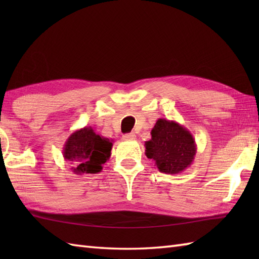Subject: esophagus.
Masks as SVG:
<instances>
[{"mask_svg":"<svg viewBox=\"0 0 259 259\" xmlns=\"http://www.w3.org/2000/svg\"><path fill=\"white\" fill-rule=\"evenodd\" d=\"M122 139H123V140H134V139H136V135H135L134 133L123 135V136H122Z\"/></svg>","mask_w":259,"mask_h":259,"instance_id":"esophagus-1","label":"esophagus"}]
</instances>
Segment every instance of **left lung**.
Returning <instances> with one entry per match:
<instances>
[{
    "label": "left lung",
    "mask_w": 259,
    "mask_h": 259,
    "mask_svg": "<svg viewBox=\"0 0 259 259\" xmlns=\"http://www.w3.org/2000/svg\"><path fill=\"white\" fill-rule=\"evenodd\" d=\"M145 142L146 156L152 159L159 171L169 175L183 172L192 163L197 145L190 131L174 120L158 119Z\"/></svg>",
    "instance_id": "1"
}]
</instances>
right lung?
Instances as JSON below:
<instances>
[{
    "mask_svg": "<svg viewBox=\"0 0 259 259\" xmlns=\"http://www.w3.org/2000/svg\"><path fill=\"white\" fill-rule=\"evenodd\" d=\"M112 140L95 133L91 126H84L70 135L63 147V158L72 164L76 175L98 174L111 156Z\"/></svg>",
    "mask_w": 259,
    "mask_h": 259,
    "instance_id": "obj_1",
    "label": "right lung"
}]
</instances>
